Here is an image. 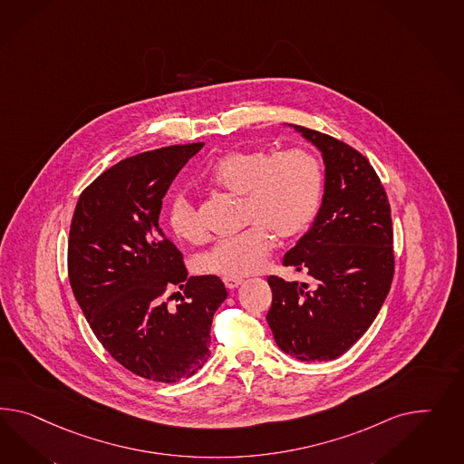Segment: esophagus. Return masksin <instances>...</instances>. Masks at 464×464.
I'll return each mask as SVG.
<instances>
[{
	"instance_id": "1",
	"label": "esophagus",
	"mask_w": 464,
	"mask_h": 464,
	"mask_svg": "<svg viewBox=\"0 0 464 464\" xmlns=\"http://www.w3.org/2000/svg\"><path fill=\"white\" fill-rule=\"evenodd\" d=\"M223 282H225L226 288L235 290V288H238L243 284V278H239V276H225Z\"/></svg>"
}]
</instances>
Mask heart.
Wrapping results in <instances>:
<instances>
[{"instance_id": "heart-1", "label": "heart", "mask_w": 464, "mask_h": 464, "mask_svg": "<svg viewBox=\"0 0 464 464\" xmlns=\"http://www.w3.org/2000/svg\"><path fill=\"white\" fill-rule=\"evenodd\" d=\"M221 190L243 198V225L237 237L219 239L199 256V270L223 276H246L264 266L278 239H292L313 225L324 194V167L307 149L284 151L251 149L221 157L209 174ZM172 235L199 241L204 226L184 192L167 208Z\"/></svg>"}]
</instances>
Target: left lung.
I'll return each mask as SVG.
<instances>
[{"mask_svg": "<svg viewBox=\"0 0 464 464\" xmlns=\"http://www.w3.org/2000/svg\"><path fill=\"white\" fill-rule=\"evenodd\" d=\"M292 126L323 153L324 196L311 229L284 256L313 285L268 276L274 299L266 321L284 353L329 362L363 336L389 295L392 214L366 157L326 133Z\"/></svg>", "mask_w": 464, "mask_h": 464, "instance_id": "8db88e82", "label": "left lung"}]
</instances>
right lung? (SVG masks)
<instances>
[{
    "mask_svg": "<svg viewBox=\"0 0 464 464\" xmlns=\"http://www.w3.org/2000/svg\"><path fill=\"white\" fill-rule=\"evenodd\" d=\"M202 147L172 145L116 163L82 190L69 231V280L92 333L126 370L162 383L208 362L213 315L227 297L219 276H188L159 226L172 180ZM176 287L181 302L170 306Z\"/></svg>",
    "mask_w": 464,
    "mask_h": 464,
    "instance_id": "add662e5",
    "label": "right lung"
}]
</instances>
